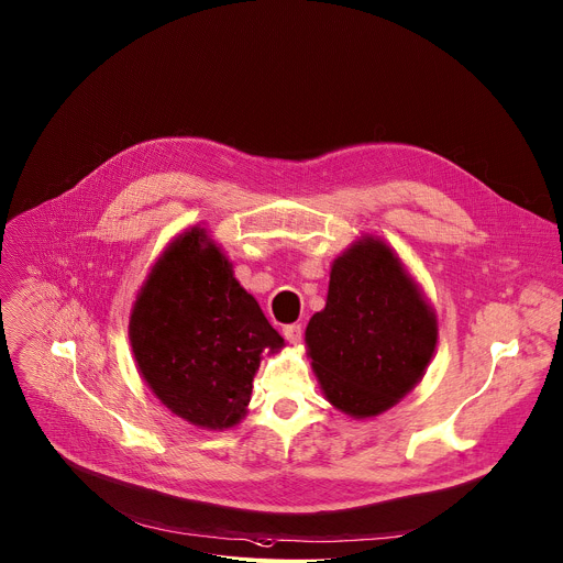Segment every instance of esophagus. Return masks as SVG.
<instances>
[{"label": "esophagus", "mask_w": 563, "mask_h": 563, "mask_svg": "<svg viewBox=\"0 0 563 563\" xmlns=\"http://www.w3.org/2000/svg\"><path fill=\"white\" fill-rule=\"evenodd\" d=\"M284 339L290 343V345H300L302 343V336H305V329H302V324H286L284 329Z\"/></svg>", "instance_id": "34e87169"}]
</instances>
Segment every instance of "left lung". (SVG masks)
Masks as SVG:
<instances>
[{
    "label": "left lung",
    "instance_id": "8db88e82",
    "mask_svg": "<svg viewBox=\"0 0 563 563\" xmlns=\"http://www.w3.org/2000/svg\"><path fill=\"white\" fill-rule=\"evenodd\" d=\"M307 345L327 400L371 418L424 375L437 316L393 250L363 239L334 261L327 307L309 320Z\"/></svg>",
    "mask_w": 563,
    "mask_h": 563
}]
</instances>
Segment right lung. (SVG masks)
<instances>
[{"label":"right lung","mask_w":563,"mask_h":563,"mask_svg":"<svg viewBox=\"0 0 563 563\" xmlns=\"http://www.w3.org/2000/svg\"><path fill=\"white\" fill-rule=\"evenodd\" d=\"M129 341L156 398L207 429L245 416L261 352L284 345L220 247L197 227L156 261L131 311Z\"/></svg>","instance_id":"obj_1"}]
</instances>
